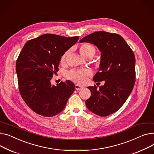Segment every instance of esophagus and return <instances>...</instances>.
<instances>
[{"mask_svg":"<svg viewBox=\"0 0 154 154\" xmlns=\"http://www.w3.org/2000/svg\"><path fill=\"white\" fill-rule=\"evenodd\" d=\"M83 88V87H81V86H80V85H75V90H81V89H82Z\"/></svg>","mask_w":154,"mask_h":154,"instance_id":"1","label":"esophagus"}]
</instances>
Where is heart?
Listing matches in <instances>:
<instances>
[{
  "instance_id": "obj_1",
  "label": "heart",
  "mask_w": 154,
  "mask_h": 154,
  "mask_svg": "<svg viewBox=\"0 0 154 154\" xmlns=\"http://www.w3.org/2000/svg\"><path fill=\"white\" fill-rule=\"evenodd\" d=\"M80 53L84 57H87L90 56H94L95 53V47L89 44H84L80 47ZM69 53V51H67L60 57V63H64L67 56ZM91 75V71L88 69H73L67 73V77L79 84H85L88 77Z\"/></svg>"
}]
</instances>
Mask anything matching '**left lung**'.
Instances as JSON below:
<instances>
[{
	"label": "left lung",
	"instance_id": "1",
	"mask_svg": "<svg viewBox=\"0 0 154 154\" xmlns=\"http://www.w3.org/2000/svg\"><path fill=\"white\" fill-rule=\"evenodd\" d=\"M80 42L94 44L101 52L99 71L94 81H105L99 88L96 85L87 87L91 97L85 101L86 106L97 115L109 116L123 105L134 88V54L123 38L116 33L96 32Z\"/></svg>",
	"mask_w": 154,
	"mask_h": 154
}]
</instances>
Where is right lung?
Listing matches in <instances>:
<instances>
[{
  "instance_id": "add662e5",
  "label": "right lung",
  "mask_w": 154,
  "mask_h": 154,
  "mask_svg": "<svg viewBox=\"0 0 154 154\" xmlns=\"http://www.w3.org/2000/svg\"><path fill=\"white\" fill-rule=\"evenodd\" d=\"M79 38L45 34L24 45L16 61L18 88L26 104L36 113L46 117L59 114L75 91L70 80L55 86L51 80L59 71L61 56Z\"/></svg>"
}]
</instances>
